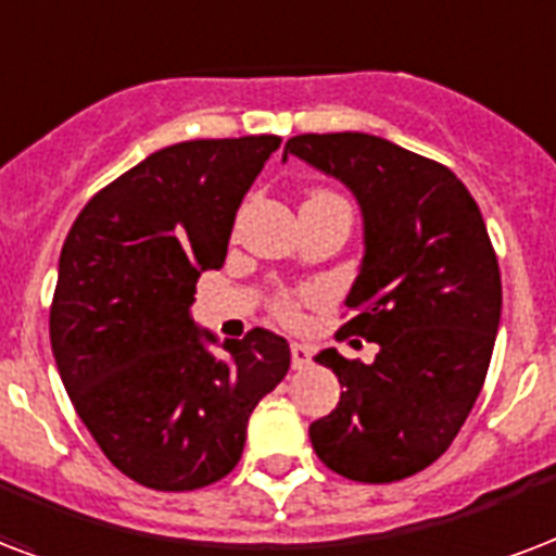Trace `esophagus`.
Masks as SVG:
<instances>
[{"instance_id": "34e87169", "label": "esophagus", "mask_w": 556, "mask_h": 556, "mask_svg": "<svg viewBox=\"0 0 556 556\" xmlns=\"http://www.w3.org/2000/svg\"><path fill=\"white\" fill-rule=\"evenodd\" d=\"M291 364H294V370H303L312 364V346L308 344H291Z\"/></svg>"}]
</instances>
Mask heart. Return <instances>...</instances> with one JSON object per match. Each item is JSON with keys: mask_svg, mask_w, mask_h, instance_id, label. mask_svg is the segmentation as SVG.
<instances>
[{"mask_svg": "<svg viewBox=\"0 0 556 556\" xmlns=\"http://www.w3.org/2000/svg\"><path fill=\"white\" fill-rule=\"evenodd\" d=\"M279 315H282V317H296V306H294V303H291V300H282V303H279Z\"/></svg>", "mask_w": 556, "mask_h": 556, "instance_id": "1", "label": "heart"}]
</instances>
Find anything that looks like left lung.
Segmentation results:
<instances>
[{
    "label": "left lung",
    "instance_id": "obj_1",
    "mask_svg": "<svg viewBox=\"0 0 556 556\" xmlns=\"http://www.w3.org/2000/svg\"><path fill=\"white\" fill-rule=\"evenodd\" d=\"M341 180L362 210L364 256L341 332L379 344L370 364L315 355L341 402L308 426L332 472L391 484L434 464L484 388L502 320V274L481 210L446 165L370 134H300L286 142Z\"/></svg>",
    "mask_w": 556,
    "mask_h": 556
}]
</instances>
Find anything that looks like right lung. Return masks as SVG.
I'll use <instances>...</instances> for the list:
<instances>
[{
	"label": "right lung",
	"instance_id": "obj_1",
	"mask_svg": "<svg viewBox=\"0 0 556 556\" xmlns=\"http://www.w3.org/2000/svg\"><path fill=\"white\" fill-rule=\"evenodd\" d=\"M279 142L154 151L90 198L63 241L54 362L80 422L137 484L184 493L222 481L253 408L291 367L288 341L268 329L218 344L189 317L194 282L224 265L236 212Z\"/></svg>",
	"mask_w": 556,
	"mask_h": 556
}]
</instances>
